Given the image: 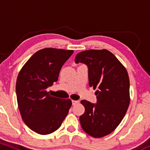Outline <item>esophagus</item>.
Masks as SVG:
<instances>
[{
    "instance_id": "34e87169",
    "label": "esophagus",
    "mask_w": 150,
    "mask_h": 150,
    "mask_svg": "<svg viewBox=\"0 0 150 150\" xmlns=\"http://www.w3.org/2000/svg\"><path fill=\"white\" fill-rule=\"evenodd\" d=\"M72 102H73V105H76V104H79V103H80V101H77V100H73V101H72Z\"/></svg>"
}]
</instances>
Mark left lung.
<instances>
[{
  "label": "left lung",
  "mask_w": 150,
  "mask_h": 150,
  "mask_svg": "<svg viewBox=\"0 0 150 150\" xmlns=\"http://www.w3.org/2000/svg\"><path fill=\"white\" fill-rule=\"evenodd\" d=\"M76 63L88 67L89 85L97 89V103L82 100L85 113L80 116L84 131L99 138L111 133L123 118L130 104V80L123 65L106 49H91L76 55Z\"/></svg>",
  "instance_id": "8db88e82"
}]
</instances>
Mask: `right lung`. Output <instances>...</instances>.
I'll list each match as a JSON object with an SVG mask.
<instances>
[{
  "label": "right lung",
  "instance_id": "right-lung-1",
  "mask_svg": "<svg viewBox=\"0 0 150 150\" xmlns=\"http://www.w3.org/2000/svg\"><path fill=\"white\" fill-rule=\"evenodd\" d=\"M73 50L45 48L32 55L18 74L17 100L22 118L31 130L48 135L58 130L72 106L71 99L52 97L47 87L57 82L60 70Z\"/></svg>",
  "mask_w": 150,
  "mask_h": 150
}]
</instances>
